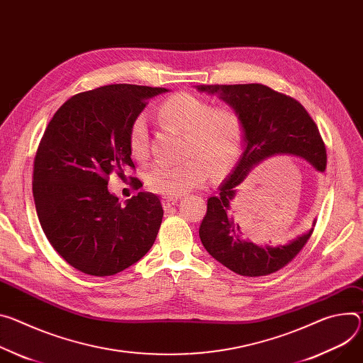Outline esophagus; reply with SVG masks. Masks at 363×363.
Here are the masks:
<instances>
[{
	"label": "esophagus",
	"mask_w": 363,
	"mask_h": 363,
	"mask_svg": "<svg viewBox=\"0 0 363 363\" xmlns=\"http://www.w3.org/2000/svg\"><path fill=\"white\" fill-rule=\"evenodd\" d=\"M178 203V196L177 195H164L162 196V206L164 210H168L169 207L175 206Z\"/></svg>",
	"instance_id": "esophagus-1"
}]
</instances>
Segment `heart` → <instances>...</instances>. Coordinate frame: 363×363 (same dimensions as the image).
I'll list each match as a JSON object with an SVG mask.
<instances>
[{"label": "heart", "instance_id": "b5f03b06", "mask_svg": "<svg viewBox=\"0 0 363 363\" xmlns=\"http://www.w3.org/2000/svg\"><path fill=\"white\" fill-rule=\"evenodd\" d=\"M159 121L184 133L179 163L157 162L146 171L145 184L156 194L179 195L201 186L208 175L218 179L236 164L243 143L239 114L230 107L211 106L206 98L178 92L162 101ZM128 149L136 159L149 152L146 118L138 116L128 130Z\"/></svg>", "mask_w": 363, "mask_h": 363}]
</instances>
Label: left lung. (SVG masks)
I'll use <instances>...</instances> for the list:
<instances>
[{
    "mask_svg": "<svg viewBox=\"0 0 363 363\" xmlns=\"http://www.w3.org/2000/svg\"><path fill=\"white\" fill-rule=\"evenodd\" d=\"M199 91L218 94L242 120L245 152L235 171L210 196L200 225L206 250L221 265L242 277H265L282 269L300 253L313 235L285 246H257L242 239L233 208L239 185L259 163L275 155H295L324 172L327 155L320 131L307 110L292 96L262 84L199 85Z\"/></svg>",
    "mask_w": 363,
    "mask_h": 363,
    "instance_id": "left-lung-1",
    "label": "left lung"
}]
</instances>
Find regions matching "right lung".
I'll use <instances>...</instances> for the list:
<instances>
[{"label":"right lung","instance_id":"right-lung-1","mask_svg":"<svg viewBox=\"0 0 363 363\" xmlns=\"http://www.w3.org/2000/svg\"><path fill=\"white\" fill-rule=\"evenodd\" d=\"M167 88L114 84L79 92L49 121L33 168V196L43 232L75 269L116 275L153 246L163 217L159 196L139 192L125 207L108 177L135 169L128 130L147 100ZM139 189L142 182L133 178Z\"/></svg>","mask_w":363,"mask_h":363}]
</instances>
